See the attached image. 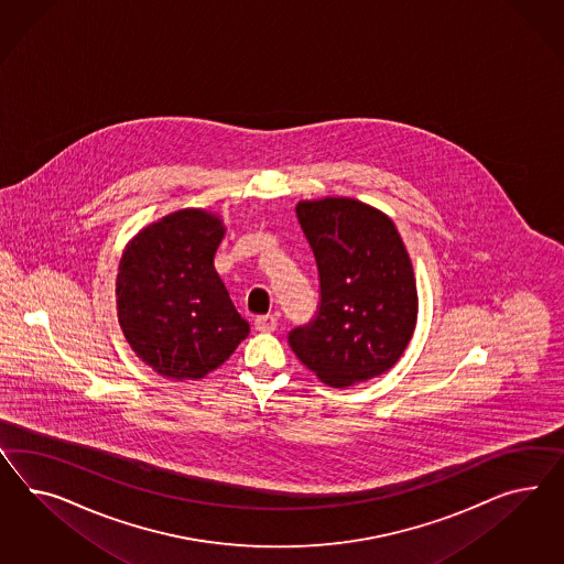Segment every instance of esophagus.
<instances>
[{
    "label": "esophagus",
    "instance_id": "34e87169",
    "mask_svg": "<svg viewBox=\"0 0 564 564\" xmlns=\"http://www.w3.org/2000/svg\"><path fill=\"white\" fill-rule=\"evenodd\" d=\"M276 328V318L274 316H259L254 318V330L259 333H273Z\"/></svg>",
    "mask_w": 564,
    "mask_h": 564
}]
</instances>
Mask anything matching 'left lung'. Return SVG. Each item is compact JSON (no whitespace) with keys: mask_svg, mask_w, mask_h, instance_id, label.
Here are the masks:
<instances>
[{"mask_svg":"<svg viewBox=\"0 0 564 564\" xmlns=\"http://www.w3.org/2000/svg\"><path fill=\"white\" fill-rule=\"evenodd\" d=\"M295 215L318 264L322 300L316 321L291 330V349L333 388L381 376L409 347L419 314L394 221L350 197L300 200Z\"/></svg>","mask_w":564,"mask_h":564,"instance_id":"obj_1","label":"left lung"}]
</instances>
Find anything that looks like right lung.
<instances>
[{
    "label": "right lung",
    "mask_w": 564,
    "mask_h": 564,
    "mask_svg": "<svg viewBox=\"0 0 564 564\" xmlns=\"http://www.w3.org/2000/svg\"><path fill=\"white\" fill-rule=\"evenodd\" d=\"M226 226L205 209H178L139 229L122 250L117 316L145 366L170 380H200L250 333L214 259Z\"/></svg>",
    "instance_id": "add662e5"
}]
</instances>
